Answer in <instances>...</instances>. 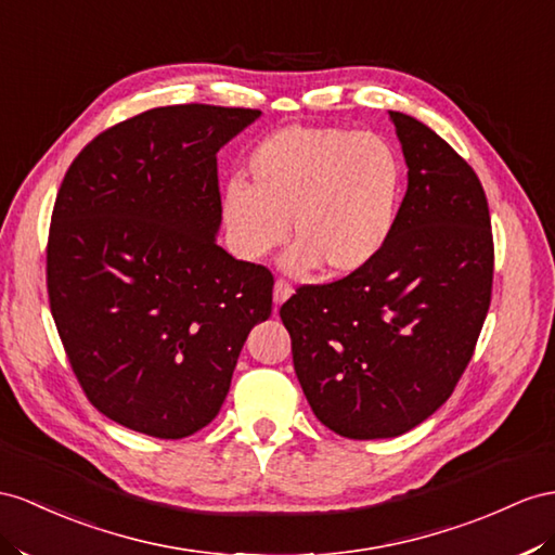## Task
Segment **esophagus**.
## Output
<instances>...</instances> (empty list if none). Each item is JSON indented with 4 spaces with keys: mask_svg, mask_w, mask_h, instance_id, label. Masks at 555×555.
<instances>
[{
    "mask_svg": "<svg viewBox=\"0 0 555 555\" xmlns=\"http://www.w3.org/2000/svg\"><path fill=\"white\" fill-rule=\"evenodd\" d=\"M291 295H293V286H291V283L279 279V281L274 283V305H283V302L288 300Z\"/></svg>",
    "mask_w": 555,
    "mask_h": 555,
    "instance_id": "obj_1",
    "label": "esophagus"
}]
</instances>
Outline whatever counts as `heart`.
Here are the masks:
<instances>
[{
	"label": "heart",
	"mask_w": 555,
	"mask_h": 555,
	"mask_svg": "<svg viewBox=\"0 0 555 555\" xmlns=\"http://www.w3.org/2000/svg\"><path fill=\"white\" fill-rule=\"evenodd\" d=\"M250 184L232 180L222 222L234 253L262 260L293 234L283 267L353 274L385 250L401 208V162L385 140L339 126H288L248 159Z\"/></svg>",
	"instance_id": "1"
}]
</instances>
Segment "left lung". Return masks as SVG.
<instances>
[{
  "label": "left lung",
  "mask_w": 555,
  "mask_h": 555,
  "mask_svg": "<svg viewBox=\"0 0 555 555\" xmlns=\"http://www.w3.org/2000/svg\"><path fill=\"white\" fill-rule=\"evenodd\" d=\"M389 119L408 164L389 244L361 272L300 286L279 311L314 415L357 440L401 436L450 399L492 295L490 210L474 168L415 117Z\"/></svg>",
  "instance_id": "left-lung-1"
}]
</instances>
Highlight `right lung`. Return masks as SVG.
Returning a JSON list of instances; mask_svg holds the SVG:
<instances>
[{"label":"right lung","instance_id":"1","mask_svg":"<svg viewBox=\"0 0 555 555\" xmlns=\"http://www.w3.org/2000/svg\"><path fill=\"white\" fill-rule=\"evenodd\" d=\"M260 109L170 105L103 131L55 196L47 288L101 413L178 440L216 420L274 276L218 246V152Z\"/></svg>","mask_w":555,"mask_h":555}]
</instances>
